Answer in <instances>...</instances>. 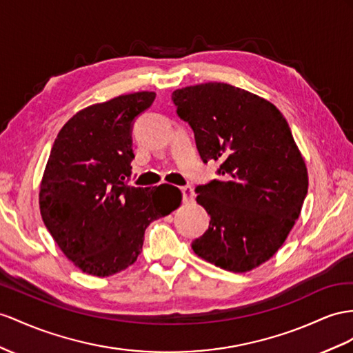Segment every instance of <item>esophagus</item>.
<instances>
[{
  "mask_svg": "<svg viewBox=\"0 0 353 353\" xmlns=\"http://www.w3.org/2000/svg\"><path fill=\"white\" fill-rule=\"evenodd\" d=\"M182 195H183V203L189 204L194 201L195 194H194V189L191 186H183L182 188Z\"/></svg>",
  "mask_w": 353,
  "mask_h": 353,
  "instance_id": "1",
  "label": "esophagus"
}]
</instances>
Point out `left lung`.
<instances>
[{
    "label": "left lung",
    "mask_w": 353,
    "mask_h": 353,
    "mask_svg": "<svg viewBox=\"0 0 353 353\" xmlns=\"http://www.w3.org/2000/svg\"><path fill=\"white\" fill-rule=\"evenodd\" d=\"M171 99L203 162H221V180L195 188L210 222L194 252L234 273L259 267L285 243L309 188L291 128L276 105L227 83L186 86Z\"/></svg>",
    "instance_id": "obj_1"
}]
</instances>
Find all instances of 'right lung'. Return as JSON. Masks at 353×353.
<instances>
[{
    "instance_id": "right-lung-1",
    "label": "right lung",
    "mask_w": 353,
    "mask_h": 353,
    "mask_svg": "<svg viewBox=\"0 0 353 353\" xmlns=\"http://www.w3.org/2000/svg\"><path fill=\"white\" fill-rule=\"evenodd\" d=\"M155 92H135L76 113L53 143L40 186V212L64 255L88 274L130 267L149 223L180 205L176 186L134 188L132 125Z\"/></svg>"
}]
</instances>
